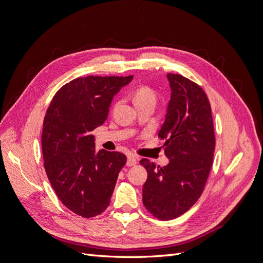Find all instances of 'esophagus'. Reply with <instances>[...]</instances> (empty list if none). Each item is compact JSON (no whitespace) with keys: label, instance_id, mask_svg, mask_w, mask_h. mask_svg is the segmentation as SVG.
<instances>
[{"label":"esophagus","instance_id":"esophagus-1","mask_svg":"<svg viewBox=\"0 0 263 263\" xmlns=\"http://www.w3.org/2000/svg\"><path fill=\"white\" fill-rule=\"evenodd\" d=\"M128 166H133V165H136L137 164V159L135 156L133 155H129L128 158H127V163H126Z\"/></svg>","mask_w":263,"mask_h":263}]
</instances>
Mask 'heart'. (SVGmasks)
I'll return each mask as SVG.
<instances>
[{"mask_svg": "<svg viewBox=\"0 0 263 263\" xmlns=\"http://www.w3.org/2000/svg\"><path fill=\"white\" fill-rule=\"evenodd\" d=\"M157 93L148 85H139L134 92V102L136 105L145 104V103H156Z\"/></svg>", "mask_w": 263, "mask_h": 263, "instance_id": "obj_1", "label": "heart"}]
</instances>
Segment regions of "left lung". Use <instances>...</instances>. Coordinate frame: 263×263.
Wrapping results in <instances>:
<instances>
[{"label": "left lung", "mask_w": 263, "mask_h": 263, "mask_svg": "<svg viewBox=\"0 0 263 263\" xmlns=\"http://www.w3.org/2000/svg\"><path fill=\"white\" fill-rule=\"evenodd\" d=\"M171 100L158 137L165 140L169 163L160 166L141 159L148 178L142 202L158 219L170 220L187 212L202 195L213 165L215 133L211 103L197 83L168 73Z\"/></svg>", "instance_id": "left-lung-1"}]
</instances>
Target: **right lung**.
I'll return each instance as SVG.
<instances>
[{
  "label": "right lung",
  "instance_id": "add662e5",
  "mask_svg": "<svg viewBox=\"0 0 263 263\" xmlns=\"http://www.w3.org/2000/svg\"><path fill=\"white\" fill-rule=\"evenodd\" d=\"M133 79L87 76L74 79L54 94L44 118V166L59 200L84 218L109 205L127 158L117 151L95 154L97 127L107 118L114 95Z\"/></svg>",
  "mask_w": 263,
  "mask_h": 263
}]
</instances>
